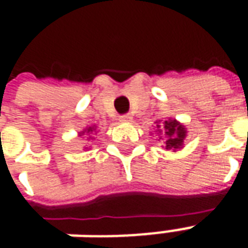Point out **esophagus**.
<instances>
[{
    "label": "esophagus",
    "instance_id": "esophagus-1",
    "mask_svg": "<svg viewBox=\"0 0 248 248\" xmlns=\"http://www.w3.org/2000/svg\"><path fill=\"white\" fill-rule=\"evenodd\" d=\"M119 121H121V122H130V121H131V115H130V114H124V115L119 117Z\"/></svg>",
    "mask_w": 248,
    "mask_h": 248
}]
</instances>
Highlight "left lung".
<instances>
[{
    "label": "left lung",
    "mask_w": 248,
    "mask_h": 248,
    "mask_svg": "<svg viewBox=\"0 0 248 248\" xmlns=\"http://www.w3.org/2000/svg\"><path fill=\"white\" fill-rule=\"evenodd\" d=\"M165 135H166V149L167 150H177L183 145V140L186 137V130L182 124L175 121H165Z\"/></svg>",
    "instance_id": "1"
}]
</instances>
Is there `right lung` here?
Returning <instances> with one entry per match:
<instances>
[{"label": "right lung", "mask_w": 248, "mask_h": 248, "mask_svg": "<svg viewBox=\"0 0 248 248\" xmlns=\"http://www.w3.org/2000/svg\"><path fill=\"white\" fill-rule=\"evenodd\" d=\"M93 130H94V127H89V129H86L85 131H86V133H90V131H93ZM85 131H83V133H85Z\"/></svg>", "instance_id": "right-lung-1"}]
</instances>
